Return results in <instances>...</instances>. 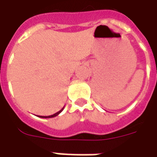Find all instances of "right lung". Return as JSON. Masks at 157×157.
I'll list each match as a JSON object with an SVG mask.
<instances>
[{
	"mask_svg": "<svg viewBox=\"0 0 157 157\" xmlns=\"http://www.w3.org/2000/svg\"><path fill=\"white\" fill-rule=\"evenodd\" d=\"M63 108H62V109H61L60 111H59V112H57L56 113L53 114V115H50V116H39V117H42V118H50V117H55L58 116V115L61 112H62V111H63Z\"/></svg>",
	"mask_w": 157,
	"mask_h": 157,
	"instance_id": "add662e5",
	"label": "right lung"
}]
</instances>
